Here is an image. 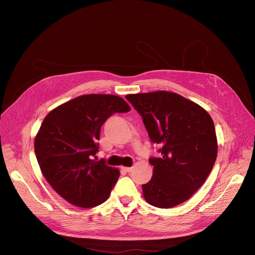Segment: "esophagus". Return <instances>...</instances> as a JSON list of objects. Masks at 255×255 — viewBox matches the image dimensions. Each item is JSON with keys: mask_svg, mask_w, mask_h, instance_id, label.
Returning a JSON list of instances; mask_svg holds the SVG:
<instances>
[{"mask_svg": "<svg viewBox=\"0 0 255 255\" xmlns=\"http://www.w3.org/2000/svg\"><path fill=\"white\" fill-rule=\"evenodd\" d=\"M121 169L122 170H125L126 172H129V171H132V167H121Z\"/></svg>", "mask_w": 255, "mask_h": 255, "instance_id": "1", "label": "esophagus"}]
</instances>
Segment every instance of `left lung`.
<instances>
[{"mask_svg":"<svg viewBox=\"0 0 255 255\" xmlns=\"http://www.w3.org/2000/svg\"><path fill=\"white\" fill-rule=\"evenodd\" d=\"M126 98L140 114L150 139L161 146L150 158L153 176L143 198L159 208L179 205L202 186L218 152L213 119L203 107L175 92L154 91Z\"/></svg>","mask_w":255,"mask_h":255,"instance_id":"8db88e82","label":"left lung"}]
</instances>
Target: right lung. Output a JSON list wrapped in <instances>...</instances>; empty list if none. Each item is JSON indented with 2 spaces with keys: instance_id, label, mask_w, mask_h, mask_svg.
Instances as JSON below:
<instances>
[{
  "instance_id": "add662e5",
  "label": "right lung",
  "mask_w": 255,
  "mask_h": 255,
  "mask_svg": "<svg viewBox=\"0 0 255 255\" xmlns=\"http://www.w3.org/2000/svg\"><path fill=\"white\" fill-rule=\"evenodd\" d=\"M130 107L114 95H84L52 110L35 137V154L45 180L70 204L94 207L105 202L120 171L92 158L101 127Z\"/></svg>"
}]
</instances>
